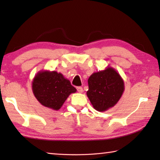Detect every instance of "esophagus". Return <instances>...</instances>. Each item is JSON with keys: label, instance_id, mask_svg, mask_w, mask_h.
Returning a JSON list of instances; mask_svg holds the SVG:
<instances>
[{"label": "esophagus", "instance_id": "esophagus-1", "mask_svg": "<svg viewBox=\"0 0 160 160\" xmlns=\"http://www.w3.org/2000/svg\"><path fill=\"white\" fill-rule=\"evenodd\" d=\"M76 89H77V90H78V92L82 93V92H83V89H82V88H81V87H77Z\"/></svg>", "mask_w": 160, "mask_h": 160}]
</instances>
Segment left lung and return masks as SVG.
Segmentation results:
<instances>
[{
  "label": "left lung",
  "mask_w": 160,
  "mask_h": 160,
  "mask_svg": "<svg viewBox=\"0 0 160 160\" xmlns=\"http://www.w3.org/2000/svg\"><path fill=\"white\" fill-rule=\"evenodd\" d=\"M88 86L87 95L98 112H105L113 107L124 91L122 78L112 67L92 74L88 79Z\"/></svg>",
  "instance_id": "1"
}]
</instances>
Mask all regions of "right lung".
<instances>
[{
	"label": "right lung",
	"mask_w": 160,
	"mask_h": 160,
	"mask_svg": "<svg viewBox=\"0 0 160 160\" xmlns=\"http://www.w3.org/2000/svg\"><path fill=\"white\" fill-rule=\"evenodd\" d=\"M34 95L41 104L53 110H58L71 93L76 92L70 81L56 71L42 70L32 82Z\"/></svg>",
	"instance_id": "right-lung-1"
}]
</instances>
